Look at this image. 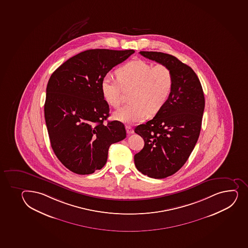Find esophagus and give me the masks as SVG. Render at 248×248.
<instances>
[{"label":"esophagus","instance_id":"34e87169","mask_svg":"<svg viewBox=\"0 0 248 248\" xmlns=\"http://www.w3.org/2000/svg\"><path fill=\"white\" fill-rule=\"evenodd\" d=\"M126 131H127V133H128V135H130V134H133L134 133V130H133V128L131 127V126L126 125Z\"/></svg>","mask_w":248,"mask_h":248}]
</instances>
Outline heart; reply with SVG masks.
Wrapping results in <instances>:
<instances>
[{
    "label": "heart",
    "mask_w": 248,
    "mask_h": 248,
    "mask_svg": "<svg viewBox=\"0 0 248 248\" xmlns=\"http://www.w3.org/2000/svg\"><path fill=\"white\" fill-rule=\"evenodd\" d=\"M116 79L105 77L101 81V92L105 101L115 108L121 105L123 90H130V103L115 111V120L134 124L146 115H155L169 101L173 90L174 76L164 64H151L141 59L128 62L115 72Z\"/></svg>",
    "instance_id": "obj_1"
}]
</instances>
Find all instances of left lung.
<instances>
[{"label":"left lung","instance_id":"obj_1","mask_svg":"<svg viewBox=\"0 0 248 248\" xmlns=\"http://www.w3.org/2000/svg\"><path fill=\"white\" fill-rule=\"evenodd\" d=\"M140 54L166 65L173 73V90L169 101L152 120L134 129L145 142L143 149L134 155L136 168L151 178H165L186 164L196 145L204 94L195 72L176 57L161 52Z\"/></svg>","mask_w":248,"mask_h":248}]
</instances>
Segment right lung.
Listing matches in <instances>:
<instances>
[{
  "mask_svg": "<svg viewBox=\"0 0 248 248\" xmlns=\"http://www.w3.org/2000/svg\"><path fill=\"white\" fill-rule=\"evenodd\" d=\"M133 49H89L54 71L46 88L45 119L57 158L75 173L87 175L104 167L110 145L126 138L124 124H104L109 105L101 81Z\"/></svg>",
  "mask_w": 248,
  "mask_h": 248,
  "instance_id": "1",
  "label": "right lung"
}]
</instances>
